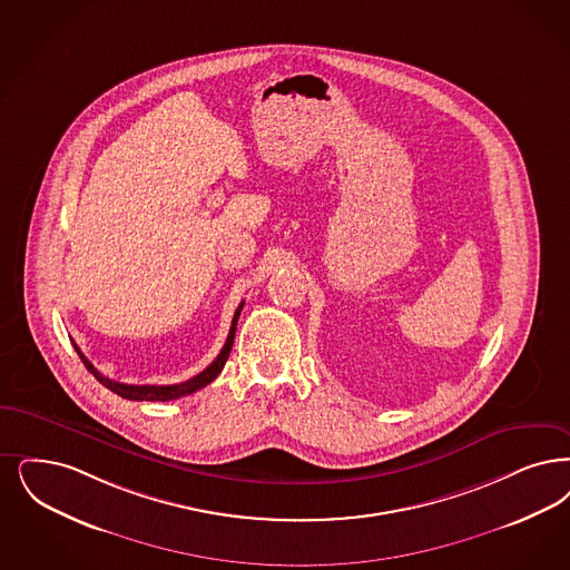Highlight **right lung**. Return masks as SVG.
<instances>
[{
  "mask_svg": "<svg viewBox=\"0 0 570 570\" xmlns=\"http://www.w3.org/2000/svg\"><path fill=\"white\" fill-rule=\"evenodd\" d=\"M242 309H244V301H242L239 307L235 309V316H233V322H230L227 342L223 345L220 354L216 356V361L207 366V368H204L199 375L186 380L183 384H174V386H134V384H120V382H115V380L101 375V373L91 365V361L80 352V347H78L76 343H73V347H76L80 361H82L85 366L95 375V380H97L99 384H104L108 390H112L118 396L129 399V401H174V399H180V396H186V394H193V392L202 390V387L207 386L209 382H214V380L218 377V373L223 371V366L227 363L228 354H230L233 340H235V328H237V320H239Z\"/></svg>",
  "mask_w": 570,
  "mask_h": 570,
  "instance_id": "obj_1",
  "label": "right lung"
}]
</instances>
